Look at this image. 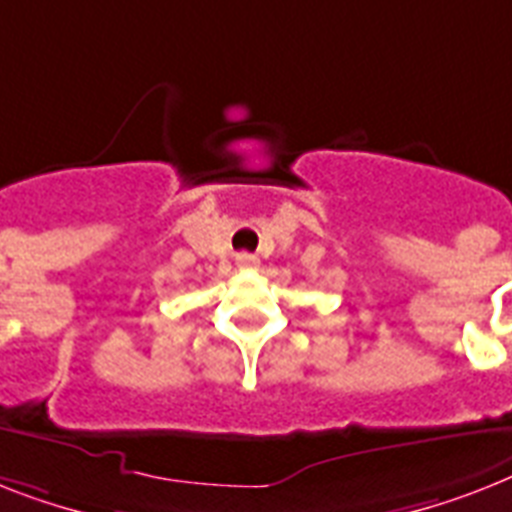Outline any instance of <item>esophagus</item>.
I'll return each instance as SVG.
<instances>
[{
    "mask_svg": "<svg viewBox=\"0 0 512 512\" xmlns=\"http://www.w3.org/2000/svg\"><path fill=\"white\" fill-rule=\"evenodd\" d=\"M237 267H240V269L259 267V259H256L253 253H237Z\"/></svg>",
    "mask_w": 512,
    "mask_h": 512,
    "instance_id": "obj_1",
    "label": "esophagus"
}]
</instances>
